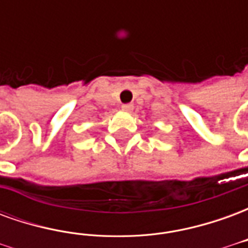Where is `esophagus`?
<instances>
[{
  "instance_id": "esophagus-1",
  "label": "esophagus",
  "mask_w": 248,
  "mask_h": 248,
  "mask_svg": "<svg viewBox=\"0 0 248 248\" xmlns=\"http://www.w3.org/2000/svg\"><path fill=\"white\" fill-rule=\"evenodd\" d=\"M133 108H134V106L131 103H124V105H122V110H124V111H131Z\"/></svg>"
}]
</instances>
